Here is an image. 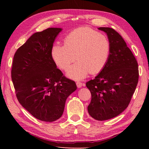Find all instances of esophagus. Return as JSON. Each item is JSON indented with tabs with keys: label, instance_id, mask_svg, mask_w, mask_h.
<instances>
[{
	"label": "esophagus",
	"instance_id": "esophagus-1",
	"mask_svg": "<svg viewBox=\"0 0 149 149\" xmlns=\"http://www.w3.org/2000/svg\"><path fill=\"white\" fill-rule=\"evenodd\" d=\"M76 85L77 88H81L83 86H85V84L84 83H82L81 82H77Z\"/></svg>",
	"mask_w": 149,
	"mask_h": 149
}]
</instances>
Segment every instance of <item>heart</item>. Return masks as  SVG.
<instances>
[{
    "label": "heart",
    "instance_id": "obj_1",
    "mask_svg": "<svg viewBox=\"0 0 149 149\" xmlns=\"http://www.w3.org/2000/svg\"><path fill=\"white\" fill-rule=\"evenodd\" d=\"M65 45L56 44L51 50L52 58L60 68L67 70V76L75 80L85 78L89 72L96 74L105 67L110 54L107 38L88 27L71 31L65 38Z\"/></svg>",
    "mask_w": 149,
    "mask_h": 149
}]
</instances>
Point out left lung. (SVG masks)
Listing matches in <instances>:
<instances>
[{
	"label": "left lung",
	"mask_w": 149,
	"mask_h": 149,
	"mask_svg": "<svg viewBox=\"0 0 149 149\" xmlns=\"http://www.w3.org/2000/svg\"><path fill=\"white\" fill-rule=\"evenodd\" d=\"M98 29L107 34L110 54L105 67L86 85L91 94L88 113L102 121L127 108L138 84L139 71L136 59L122 37L112 28Z\"/></svg>",
	"instance_id": "left-lung-1"
}]
</instances>
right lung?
Returning <instances> with one entry per match:
<instances>
[{"label": "right lung", "instance_id": "1", "mask_svg": "<svg viewBox=\"0 0 149 149\" xmlns=\"http://www.w3.org/2000/svg\"><path fill=\"white\" fill-rule=\"evenodd\" d=\"M61 28L33 34L16 51L11 79L18 102L34 117L44 122L59 119L66 100L76 90L75 82L57 68L51 50Z\"/></svg>", "mask_w": 149, "mask_h": 149}]
</instances>
